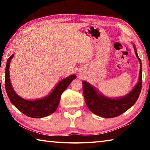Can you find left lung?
Masks as SVG:
<instances>
[{
	"instance_id": "left-lung-1",
	"label": "left lung",
	"mask_w": 150,
	"mask_h": 150,
	"mask_svg": "<svg viewBox=\"0 0 150 150\" xmlns=\"http://www.w3.org/2000/svg\"><path fill=\"white\" fill-rule=\"evenodd\" d=\"M134 52L140 64L139 79L135 87L126 95L118 98H110L100 93L87 81H83V91L88 108L97 116L103 118H114L122 115L132 107L138 100L142 85V67L141 59L133 44Z\"/></svg>"
}]
</instances>
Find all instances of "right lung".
Returning a JSON list of instances; mask_svg holds the SVG:
<instances>
[{
	"instance_id": "1",
	"label": "right lung",
	"mask_w": 150,
	"mask_h": 150,
	"mask_svg": "<svg viewBox=\"0 0 150 150\" xmlns=\"http://www.w3.org/2000/svg\"><path fill=\"white\" fill-rule=\"evenodd\" d=\"M13 56L12 54L7 60L5 69V87L12 105L21 112L31 118H43L54 113L59 105L61 95L76 78V75H71L59 81L52 92L44 97L35 100L24 99L15 92L10 79L9 67Z\"/></svg>"
}]
</instances>
